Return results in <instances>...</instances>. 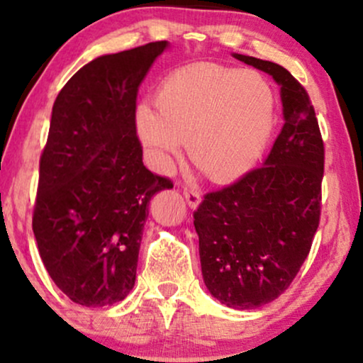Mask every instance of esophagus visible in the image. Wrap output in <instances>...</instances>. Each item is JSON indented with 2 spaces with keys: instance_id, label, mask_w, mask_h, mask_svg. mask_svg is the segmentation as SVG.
Instances as JSON below:
<instances>
[{
  "instance_id": "34e87169",
  "label": "esophagus",
  "mask_w": 363,
  "mask_h": 363,
  "mask_svg": "<svg viewBox=\"0 0 363 363\" xmlns=\"http://www.w3.org/2000/svg\"><path fill=\"white\" fill-rule=\"evenodd\" d=\"M182 194H184L189 208H198L199 203H201V194H199L198 189H193V187H184Z\"/></svg>"
}]
</instances>
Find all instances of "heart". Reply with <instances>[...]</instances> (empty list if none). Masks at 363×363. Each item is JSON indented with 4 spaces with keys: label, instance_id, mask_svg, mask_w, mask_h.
<instances>
[{
    "label": "heart",
    "instance_id": "1",
    "mask_svg": "<svg viewBox=\"0 0 363 363\" xmlns=\"http://www.w3.org/2000/svg\"><path fill=\"white\" fill-rule=\"evenodd\" d=\"M155 107L141 104L135 124L158 169H167L187 141L199 172L230 182L257 164L274 126L269 83L256 72L220 65L176 69L158 86Z\"/></svg>",
    "mask_w": 363,
    "mask_h": 363
}]
</instances>
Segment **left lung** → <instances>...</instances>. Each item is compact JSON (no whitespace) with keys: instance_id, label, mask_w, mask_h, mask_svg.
Instances as JSON below:
<instances>
[{"instance_id":"1","label":"left lung","mask_w":363,"mask_h":363,"mask_svg":"<svg viewBox=\"0 0 363 363\" xmlns=\"http://www.w3.org/2000/svg\"><path fill=\"white\" fill-rule=\"evenodd\" d=\"M280 85L281 133L264 165L211 191L194 211L205 285L234 309H256L290 286L320 218L324 143L309 94L277 62L234 54Z\"/></svg>"}]
</instances>
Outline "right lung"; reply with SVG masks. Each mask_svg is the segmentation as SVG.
<instances>
[{
	"mask_svg": "<svg viewBox=\"0 0 363 363\" xmlns=\"http://www.w3.org/2000/svg\"><path fill=\"white\" fill-rule=\"evenodd\" d=\"M165 48L97 57L54 101L32 228L49 277L80 306H111L131 291L150 199L174 187L143 165L135 124L138 86Z\"/></svg>",
	"mask_w": 363,
	"mask_h": 363,
	"instance_id": "add662e5",
	"label": "right lung"
}]
</instances>
